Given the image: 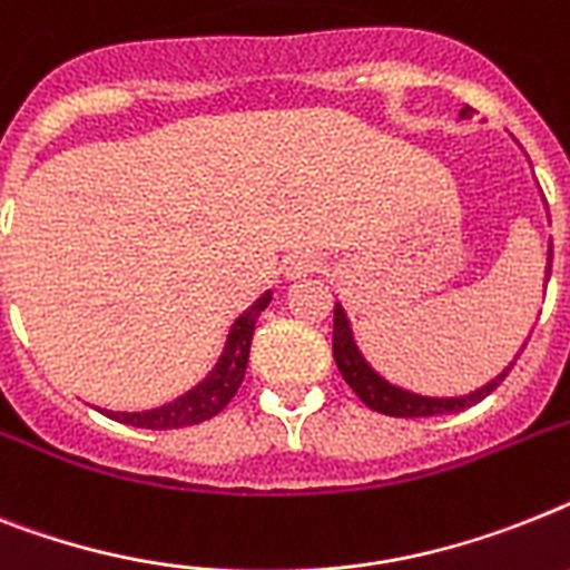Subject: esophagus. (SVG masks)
I'll use <instances>...</instances> for the list:
<instances>
[{
    "mask_svg": "<svg viewBox=\"0 0 570 570\" xmlns=\"http://www.w3.org/2000/svg\"><path fill=\"white\" fill-rule=\"evenodd\" d=\"M286 275L289 277H301V275H309V272L318 269V257L313 255H293L286 257Z\"/></svg>",
    "mask_w": 570,
    "mask_h": 570,
    "instance_id": "esophagus-1",
    "label": "esophagus"
}]
</instances>
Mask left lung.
<instances>
[{
  "instance_id": "1",
  "label": "left lung",
  "mask_w": 570,
  "mask_h": 570,
  "mask_svg": "<svg viewBox=\"0 0 570 570\" xmlns=\"http://www.w3.org/2000/svg\"><path fill=\"white\" fill-rule=\"evenodd\" d=\"M475 109L463 107L461 118H472ZM551 261L553 248H548V266H544V277H551ZM524 351V347H521ZM333 358H336L338 374L344 376V382L356 391V396L367 409L380 411V414H389V417H434V414H458V411L470 409V405L481 403L484 396H490L492 391L499 389L504 376L510 374V367L515 365V358L501 371L495 380H490L487 385H481L472 394L463 396H423L414 394V391L396 389L389 380H382L374 367L367 365L365 356L358 353L356 342H353V330L347 322V313L342 309V304H336L333 309Z\"/></svg>"
}]
</instances>
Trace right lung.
Wrapping results in <instances>:
<instances>
[{"instance_id":"1","label":"right lung","mask_w":570,"mask_h":570,"mask_svg":"<svg viewBox=\"0 0 570 570\" xmlns=\"http://www.w3.org/2000/svg\"><path fill=\"white\" fill-rule=\"evenodd\" d=\"M272 293L261 295V298L246 309V313L232 324L223 347V356L217 358V365L208 376H205L196 389L188 394L176 396L174 403L159 405L150 411H104L107 417L118 420V423L136 425V429H181V425H196L212 420L214 414L226 409L232 403V396L240 389L243 376H246L248 365V347H252V336H255V324L261 313L269 307Z\"/></svg>"}]
</instances>
